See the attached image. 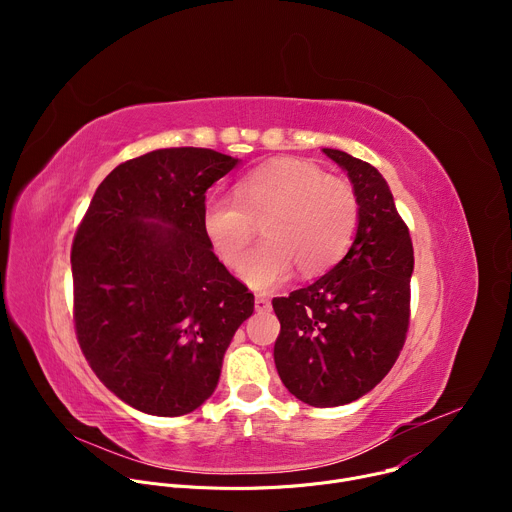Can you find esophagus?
<instances>
[{"label":"esophagus","instance_id":"esophagus-1","mask_svg":"<svg viewBox=\"0 0 512 512\" xmlns=\"http://www.w3.org/2000/svg\"><path fill=\"white\" fill-rule=\"evenodd\" d=\"M269 308H271L269 298H265V296H257L255 298V310L257 312H269Z\"/></svg>","mask_w":512,"mask_h":512}]
</instances>
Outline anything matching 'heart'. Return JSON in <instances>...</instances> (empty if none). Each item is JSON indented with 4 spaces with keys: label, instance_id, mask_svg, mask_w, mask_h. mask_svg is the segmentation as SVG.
<instances>
[{
    "label": "heart",
    "instance_id": "heart-1",
    "mask_svg": "<svg viewBox=\"0 0 512 512\" xmlns=\"http://www.w3.org/2000/svg\"><path fill=\"white\" fill-rule=\"evenodd\" d=\"M235 196H212L204 204L202 227L214 253L233 269L241 267L254 236V221H264L268 239L243 265V279L269 289L289 277L324 273L350 249L358 229V200L348 182L326 176L318 166L279 158L267 162L235 186Z\"/></svg>",
    "mask_w": 512,
    "mask_h": 512
}]
</instances>
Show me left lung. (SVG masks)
I'll use <instances>...</instances> for the list:
<instances>
[{"mask_svg":"<svg viewBox=\"0 0 512 512\" xmlns=\"http://www.w3.org/2000/svg\"><path fill=\"white\" fill-rule=\"evenodd\" d=\"M322 152L352 182L358 229L326 275L273 298L281 324L273 358L291 395L312 407H338L375 389L405 344L413 245L381 172L346 152Z\"/></svg>","mask_w":512,"mask_h":512,"instance_id":"1","label":"left lung"}]
</instances>
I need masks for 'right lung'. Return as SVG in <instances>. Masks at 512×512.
<instances>
[{
	"label": "right lung",
	"instance_id": "add662e5",
	"mask_svg": "<svg viewBox=\"0 0 512 512\" xmlns=\"http://www.w3.org/2000/svg\"><path fill=\"white\" fill-rule=\"evenodd\" d=\"M239 164L166 148L119 164L72 241L75 330L101 383L137 411L178 417L216 389L255 298L212 253L206 190Z\"/></svg>",
	"mask_w": 512,
	"mask_h": 512
}]
</instances>
